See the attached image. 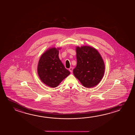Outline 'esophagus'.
I'll return each instance as SVG.
<instances>
[{
  "instance_id": "obj_1",
  "label": "esophagus",
  "mask_w": 135,
  "mask_h": 135,
  "mask_svg": "<svg viewBox=\"0 0 135 135\" xmlns=\"http://www.w3.org/2000/svg\"><path fill=\"white\" fill-rule=\"evenodd\" d=\"M73 69L72 67H70V68H69V71H70L71 73L73 72Z\"/></svg>"
}]
</instances>
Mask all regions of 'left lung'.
<instances>
[{"label": "left lung", "instance_id": "left-lung-1", "mask_svg": "<svg viewBox=\"0 0 135 135\" xmlns=\"http://www.w3.org/2000/svg\"><path fill=\"white\" fill-rule=\"evenodd\" d=\"M76 53L77 64L73 70L75 77L87 88L97 85L104 73L101 56L95 49L89 46L77 47Z\"/></svg>", "mask_w": 135, "mask_h": 135}]
</instances>
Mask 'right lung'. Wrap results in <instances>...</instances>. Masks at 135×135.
<instances>
[{
  "instance_id": "1",
  "label": "right lung",
  "mask_w": 135,
  "mask_h": 135,
  "mask_svg": "<svg viewBox=\"0 0 135 135\" xmlns=\"http://www.w3.org/2000/svg\"><path fill=\"white\" fill-rule=\"evenodd\" d=\"M58 49H49L40 58L38 73L41 80L51 88L57 86L62 80L70 74L60 61Z\"/></svg>"
}]
</instances>
